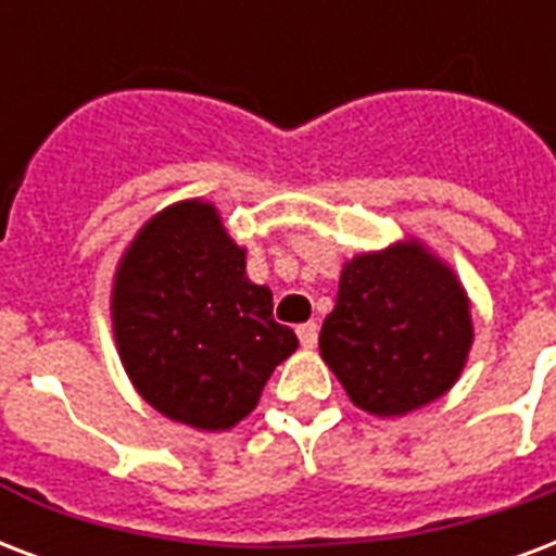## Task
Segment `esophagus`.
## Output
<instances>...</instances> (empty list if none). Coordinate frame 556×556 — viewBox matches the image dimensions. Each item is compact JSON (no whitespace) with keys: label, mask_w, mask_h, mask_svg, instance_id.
<instances>
[{"label":"esophagus","mask_w":556,"mask_h":556,"mask_svg":"<svg viewBox=\"0 0 556 556\" xmlns=\"http://www.w3.org/2000/svg\"><path fill=\"white\" fill-rule=\"evenodd\" d=\"M296 338H300V344L306 346V350H312V346L317 344V324H300L296 326Z\"/></svg>","instance_id":"obj_1"}]
</instances>
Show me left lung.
Masks as SVG:
<instances>
[{"mask_svg":"<svg viewBox=\"0 0 556 556\" xmlns=\"http://www.w3.org/2000/svg\"><path fill=\"white\" fill-rule=\"evenodd\" d=\"M472 344L455 274L408 241L346 262L320 355L358 408L400 417L455 384Z\"/></svg>","mask_w":556,"mask_h":556,"instance_id":"obj_1","label":"left lung"}]
</instances>
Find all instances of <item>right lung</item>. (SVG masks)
I'll use <instances>...</instances> for the list:
<instances>
[{
  "label": "right lung",
  "mask_w": 556,
  "mask_h": 556,
  "mask_svg": "<svg viewBox=\"0 0 556 556\" xmlns=\"http://www.w3.org/2000/svg\"><path fill=\"white\" fill-rule=\"evenodd\" d=\"M113 329L125 370L160 414L222 431L256 408L265 381L296 350L274 320L270 288L244 274V250L210 203L163 210L118 265Z\"/></svg>",
  "instance_id": "right-lung-1"
}]
</instances>
